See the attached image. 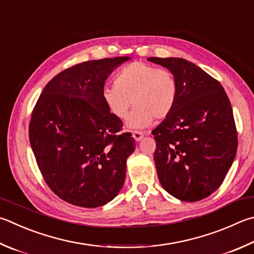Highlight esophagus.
Instances as JSON below:
<instances>
[{
  "instance_id": "34e87169",
  "label": "esophagus",
  "mask_w": 254,
  "mask_h": 254,
  "mask_svg": "<svg viewBox=\"0 0 254 254\" xmlns=\"http://www.w3.org/2000/svg\"><path fill=\"white\" fill-rule=\"evenodd\" d=\"M143 136H144V133L141 132V131H134V132H133V137H134L135 141H140Z\"/></svg>"
}]
</instances>
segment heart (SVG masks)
<instances>
[{
  "instance_id": "obj_1",
  "label": "heart",
  "mask_w": 254,
  "mask_h": 254,
  "mask_svg": "<svg viewBox=\"0 0 254 254\" xmlns=\"http://www.w3.org/2000/svg\"><path fill=\"white\" fill-rule=\"evenodd\" d=\"M178 83L171 72L144 62L124 66L114 77V86L102 91V100L117 119H127L134 105L127 127H149L153 118L169 117L177 104Z\"/></svg>"
}]
</instances>
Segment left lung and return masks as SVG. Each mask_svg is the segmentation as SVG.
Listing matches in <instances>:
<instances>
[{
  "label": "left lung",
  "mask_w": 254,
  "mask_h": 254,
  "mask_svg": "<svg viewBox=\"0 0 254 254\" xmlns=\"http://www.w3.org/2000/svg\"><path fill=\"white\" fill-rule=\"evenodd\" d=\"M174 75L177 104L156 127L154 163L161 186L186 202L218 190L238 150L232 107L221 83L180 58H149Z\"/></svg>",
  "instance_id": "obj_1"
}]
</instances>
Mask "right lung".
<instances>
[{
    "mask_svg": "<svg viewBox=\"0 0 254 254\" xmlns=\"http://www.w3.org/2000/svg\"><path fill=\"white\" fill-rule=\"evenodd\" d=\"M130 58L101 59L59 73L32 111L30 143L41 174L60 199L82 207L113 200L126 179L127 159L135 149L123 122L102 100L105 80Z\"/></svg>",
    "mask_w": 254,
    "mask_h": 254,
    "instance_id": "obj_1",
    "label": "right lung"
}]
</instances>
